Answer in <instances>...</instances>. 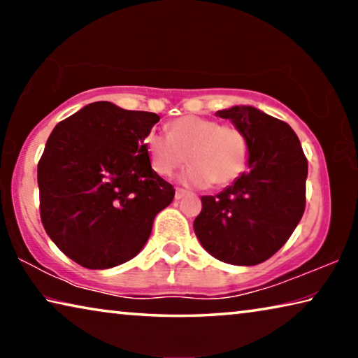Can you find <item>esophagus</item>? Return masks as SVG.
Returning a JSON list of instances; mask_svg holds the SVG:
<instances>
[{"instance_id":"1","label":"esophagus","mask_w":358,"mask_h":358,"mask_svg":"<svg viewBox=\"0 0 358 358\" xmlns=\"http://www.w3.org/2000/svg\"><path fill=\"white\" fill-rule=\"evenodd\" d=\"M186 194H187V191L180 189V187H178V189L175 191V199H177V201H180V199H183V197L186 196Z\"/></svg>"}]
</instances>
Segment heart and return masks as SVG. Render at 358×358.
I'll return each instance as SVG.
<instances>
[{"instance_id":"1","label":"heart","mask_w":358,"mask_h":358,"mask_svg":"<svg viewBox=\"0 0 358 358\" xmlns=\"http://www.w3.org/2000/svg\"><path fill=\"white\" fill-rule=\"evenodd\" d=\"M143 150L151 169L161 177H169L183 166L187 155L192 164L180 177L185 185L227 186L248 169L251 142L238 126L186 115L169 124L167 134L150 131L143 137Z\"/></svg>"}]
</instances>
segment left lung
Instances as JSON below:
<instances>
[{"label":"left lung","mask_w":358,"mask_h":358,"mask_svg":"<svg viewBox=\"0 0 358 358\" xmlns=\"http://www.w3.org/2000/svg\"><path fill=\"white\" fill-rule=\"evenodd\" d=\"M216 115L250 137V169L220 194L202 197L194 232L221 262L262 264L281 250L305 211L306 156L287 123L257 108L235 106Z\"/></svg>","instance_id":"obj_1"}]
</instances>
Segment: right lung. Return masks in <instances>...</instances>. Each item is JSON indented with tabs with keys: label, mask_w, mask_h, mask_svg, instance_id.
<instances>
[{
	"label": "right lung",
	"mask_w": 358,
	"mask_h": 358,
	"mask_svg": "<svg viewBox=\"0 0 358 358\" xmlns=\"http://www.w3.org/2000/svg\"><path fill=\"white\" fill-rule=\"evenodd\" d=\"M151 112L93 102L55 126L38 164L41 221L66 256L104 270L137 256L175 189L143 150Z\"/></svg>",
	"instance_id": "right-lung-1"
}]
</instances>
